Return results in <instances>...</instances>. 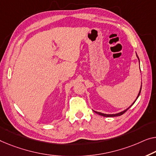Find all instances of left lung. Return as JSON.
<instances>
[{"mask_svg":"<svg viewBox=\"0 0 156 156\" xmlns=\"http://www.w3.org/2000/svg\"><path fill=\"white\" fill-rule=\"evenodd\" d=\"M137 56V55H136ZM137 57H138V56H137ZM138 59H139V57H138ZM141 89H140V91H139V94H138V96H137V97H136V99H137V98L139 97V94H140V92H141ZM136 100H135V101H136ZM134 101V102H135ZM134 103L132 104L131 106H129V107L128 108H127L126 110H125V111H122V112H120V113H116V114H104V113H100V112H97V111H94L95 113H97V114H99V115H102V116H104V117H114V116H119V115H122L123 113H125V112H126V111L128 110V109L131 107V106L133 105L134 104Z\"/></svg>","mask_w":156,"mask_h":156,"instance_id":"left-lung-1","label":"left lung"}]
</instances>
